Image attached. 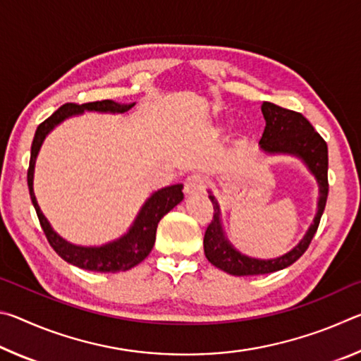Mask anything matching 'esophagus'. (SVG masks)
I'll return each instance as SVG.
<instances>
[{"label": "esophagus", "instance_id": "esophagus-1", "mask_svg": "<svg viewBox=\"0 0 361 361\" xmlns=\"http://www.w3.org/2000/svg\"><path fill=\"white\" fill-rule=\"evenodd\" d=\"M207 181L202 175H191L185 183V194L186 195H195L204 192Z\"/></svg>", "mask_w": 361, "mask_h": 361}]
</instances>
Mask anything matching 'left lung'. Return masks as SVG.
Wrapping results in <instances>:
<instances>
[{"mask_svg":"<svg viewBox=\"0 0 361 361\" xmlns=\"http://www.w3.org/2000/svg\"><path fill=\"white\" fill-rule=\"evenodd\" d=\"M261 111L266 121L264 133L259 140L261 151L269 156L285 154L301 159V162L307 167L309 172L315 176L317 185H319V200H317L314 221L298 245L279 258L258 259L240 253L229 242L223 228L221 209H219L215 195L209 191L215 215H213V221L205 231V256L215 267L231 274V276L239 277L276 272L291 266L293 262L301 258L310 240L314 239L328 197V146L325 140L314 130L312 124L301 113L285 109L269 102L262 103Z\"/></svg>","mask_w":361,"mask_h":361,"instance_id":"8db88e82","label":"left lung"}]
</instances>
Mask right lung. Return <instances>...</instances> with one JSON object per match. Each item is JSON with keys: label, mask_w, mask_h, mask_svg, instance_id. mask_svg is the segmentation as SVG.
<instances>
[{"label": "right lung", "mask_w": 361, "mask_h": 361, "mask_svg": "<svg viewBox=\"0 0 361 361\" xmlns=\"http://www.w3.org/2000/svg\"><path fill=\"white\" fill-rule=\"evenodd\" d=\"M135 105V103H118L113 100H102L76 105V103H66L60 106L51 118H47L42 124L38 126L35 132V138L32 143V154H30V167H28V189L30 197H32L36 215L41 223V228L44 231L51 247L56 250V253L63 258L66 262L73 266H78L85 271L95 272H124L129 271L133 266L142 262L154 247L156 229L164 215L178 205L183 200V185H172L167 188L159 189L152 192L146 202L140 209L137 218L133 219L132 226L124 235L113 242H108L100 247H84L75 245L68 240H65L62 235H59L52 229L51 223L47 221L44 213L41 212L38 200L35 197L33 191V178H35V164L36 157L39 154V149L44 143L46 137L51 133L59 124H62L65 119L79 116L84 111L95 113H109V114H122Z\"/></svg>", "instance_id": "right-lung-1"}]
</instances>
